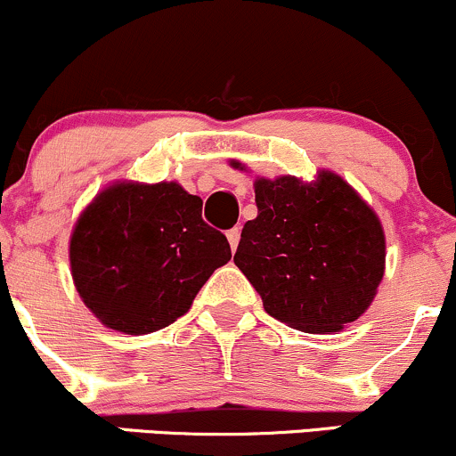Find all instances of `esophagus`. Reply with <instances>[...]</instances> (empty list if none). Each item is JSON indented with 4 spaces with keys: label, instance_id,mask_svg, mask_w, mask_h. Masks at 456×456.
Instances as JSON below:
<instances>
[{
    "label": "esophagus",
    "instance_id": "34e87169",
    "mask_svg": "<svg viewBox=\"0 0 456 456\" xmlns=\"http://www.w3.org/2000/svg\"><path fill=\"white\" fill-rule=\"evenodd\" d=\"M226 237H228V243H230V248H232V252H234V249H237V246H239V239H241V230H239V228H232V230H228V232H226Z\"/></svg>",
    "mask_w": 456,
    "mask_h": 456
}]
</instances>
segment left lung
Masks as SVG:
<instances>
[{
  "mask_svg": "<svg viewBox=\"0 0 456 456\" xmlns=\"http://www.w3.org/2000/svg\"><path fill=\"white\" fill-rule=\"evenodd\" d=\"M234 169L246 165L230 160ZM258 215L241 230L234 265L272 317L305 332H339L370 308L385 273V230L341 175L317 171L254 180Z\"/></svg>",
  "mask_w": 456,
  "mask_h": 456,
  "instance_id": "8db88e82",
  "label": "left lung"
}]
</instances>
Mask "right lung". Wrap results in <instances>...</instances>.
Masks as SVG:
<instances>
[{
	"instance_id": "right-lung-1",
	"label": "right lung",
	"mask_w": 456,
	"mask_h": 456,
	"mask_svg": "<svg viewBox=\"0 0 456 456\" xmlns=\"http://www.w3.org/2000/svg\"><path fill=\"white\" fill-rule=\"evenodd\" d=\"M230 243L178 183L119 180L93 198L69 239L76 291L106 328L148 335L189 311Z\"/></svg>"
}]
</instances>
